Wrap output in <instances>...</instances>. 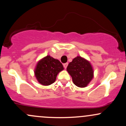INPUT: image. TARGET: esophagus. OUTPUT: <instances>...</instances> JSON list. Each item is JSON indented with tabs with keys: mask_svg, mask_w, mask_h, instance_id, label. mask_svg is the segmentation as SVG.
I'll list each match as a JSON object with an SVG mask.
<instances>
[{
	"mask_svg": "<svg viewBox=\"0 0 126 126\" xmlns=\"http://www.w3.org/2000/svg\"><path fill=\"white\" fill-rule=\"evenodd\" d=\"M67 65H68V63H64V64H63V66H64V67L65 69H66Z\"/></svg>",
	"mask_w": 126,
	"mask_h": 126,
	"instance_id": "esophagus-1",
	"label": "esophagus"
}]
</instances>
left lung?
Returning a JSON list of instances; mask_svg holds the SVG:
<instances>
[{
	"mask_svg": "<svg viewBox=\"0 0 126 126\" xmlns=\"http://www.w3.org/2000/svg\"><path fill=\"white\" fill-rule=\"evenodd\" d=\"M74 84L78 87L87 86L94 77V71L89 61L81 56L74 58L67 67Z\"/></svg>",
	"mask_w": 126,
	"mask_h": 126,
	"instance_id": "left-lung-1",
	"label": "left lung"
}]
</instances>
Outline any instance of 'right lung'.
I'll list each match as a JSON object with an SVG mask.
<instances>
[{
  "mask_svg": "<svg viewBox=\"0 0 126 126\" xmlns=\"http://www.w3.org/2000/svg\"><path fill=\"white\" fill-rule=\"evenodd\" d=\"M63 69L60 61L47 56L38 62L34 72L38 82L47 86L54 83L57 74Z\"/></svg>",
  "mask_w": 126,
  "mask_h": 126,
  "instance_id": "1",
  "label": "right lung"
}]
</instances>
